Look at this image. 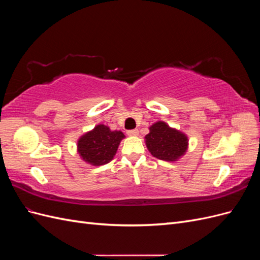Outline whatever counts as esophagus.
I'll return each instance as SVG.
<instances>
[{"label":"esophagus","mask_w":260,"mask_h":260,"mask_svg":"<svg viewBox=\"0 0 260 260\" xmlns=\"http://www.w3.org/2000/svg\"><path fill=\"white\" fill-rule=\"evenodd\" d=\"M127 135L130 136V137H138L139 136V130L138 129L129 130V131H127Z\"/></svg>","instance_id":"1"}]
</instances>
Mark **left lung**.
Returning <instances> with one entry per match:
<instances>
[{"label": "left lung", "instance_id": "obj_1", "mask_svg": "<svg viewBox=\"0 0 260 260\" xmlns=\"http://www.w3.org/2000/svg\"><path fill=\"white\" fill-rule=\"evenodd\" d=\"M145 136L146 147L154 157L166 161H177L188 147V139L184 132L171 128L165 121L153 123Z\"/></svg>", "mask_w": 260, "mask_h": 260}]
</instances>
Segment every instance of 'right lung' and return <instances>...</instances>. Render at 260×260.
Wrapping results in <instances>:
<instances>
[{
	"mask_svg": "<svg viewBox=\"0 0 260 260\" xmlns=\"http://www.w3.org/2000/svg\"><path fill=\"white\" fill-rule=\"evenodd\" d=\"M124 135L119 130H111L105 124H98L85 132L77 142V152L81 159L92 166H102L113 160Z\"/></svg>",
	"mask_w": 260,
	"mask_h": 260,
	"instance_id": "1",
	"label": "right lung"
}]
</instances>
